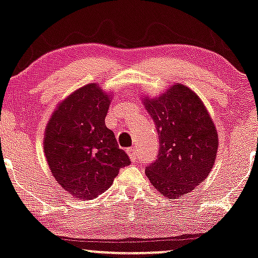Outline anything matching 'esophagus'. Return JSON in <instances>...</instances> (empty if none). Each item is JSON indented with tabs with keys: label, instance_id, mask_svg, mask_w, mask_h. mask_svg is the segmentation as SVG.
Listing matches in <instances>:
<instances>
[{
	"label": "esophagus",
	"instance_id": "esophagus-1",
	"mask_svg": "<svg viewBox=\"0 0 258 258\" xmlns=\"http://www.w3.org/2000/svg\"><path fill=\"white\" fill-rule=\"evenodd\" d=\"M127 152H128V157L133 163L138 162V156H137V151L135 148H130L128 150H127Z\"/></svg>",
	"mask_w": 258,
	"mask_h": 258
}]
</instances>
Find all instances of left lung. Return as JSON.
Wrapping results in <instances>:
<instances>
[{
	"label": "left lung",
	"mask_w": 258,
	"mask_h": 258,
	"mask_svg": "<svg viewBox=\"0 0 258 258\" xmlns=\"http://www.w3.org/2000/svg\"><path fill=\"white\" fill-rule=\"evenodd\" d=\"M143 102L159 138L157 159L146 167V176L165 198L183 197L206 180L216 162L214 122L200 97L183 84Z\"/></svg>",
	"instance_id": "8db88e82"
}]
</instances>
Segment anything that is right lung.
Returning <instances> with one entry per match:
<instances>
[{"label":"right lung","instance_id":"add662e5","mask_svg":"<svg viewBox=\"0 0 258 258\" xmlns=\"http://www.w3.org/2000/svg\"><path fill=\"white\" fill-rule=\"evenodd\" d=\"M110 96L89 83L58 105L48 120L44 152L52 175L73 197L91 200L131 164L105 119Z\"/></svg>","mask_w":258,"mask_h":258}]
</instances>
